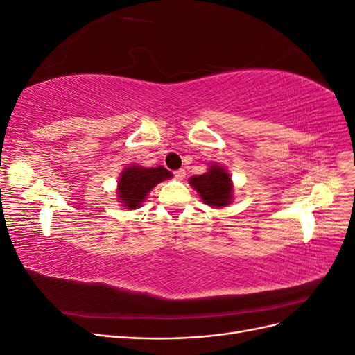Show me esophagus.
Listing matches in <instances>:
<instances>
[{"label":"esophagus","instance_id":"34e87169","mask_svg":"<svg viewBox=\"0 0 355 355\" xmlns=\"http://www.w3.org/2000/svg\"><path fill=\"white\" fill-rule=\"evenodd\" d=\"M175 176H176V179H179V180H184V179H185V176H187V171H185V168H179V170H176V171H175Z\"/></svg>","mask_w":355,"mask_h":355}]
</instances>
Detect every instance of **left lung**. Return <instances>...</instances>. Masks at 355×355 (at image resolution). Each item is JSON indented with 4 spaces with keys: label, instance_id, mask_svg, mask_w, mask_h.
I'll use <instances>...</instances> for the list:
<instances>
[{
    "label": "left lung",
    "instance_id": "left-lung-1",
    "mask_svg": "<svg viewBox=\"0 0 355 355\" xmlns=\"http://www.w3.org/2000/svg\"><path fill=\"white\" fill-rule=\"evenodd\" d=\"M201 200L211 207H225L232 200V182L228 171L219 164L209 166V171L189 179Z\"/></svg>",
    "mask_w": 355,
    "mask_h": 355
}]
</instances>
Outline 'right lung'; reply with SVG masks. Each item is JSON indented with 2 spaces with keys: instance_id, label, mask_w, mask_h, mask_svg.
<instances>
[{
  "instance_id": "right-lung-1",
  "label": "right lung",
  "mask_w": 355,
  "mask_h": 355,
  "mask_svg": "<svg viewBox=\"0 0 355 355\" xmlns=\"http://www.w3.org/2000/svg\"><path fill=\"white\" fill-rule=\"evenodd\" d=\"M171 175L167 168L163 166L158 167H141V166H130L125 167L121 171L120 180H118L116 194L120 200V206L127 209H137L145 201L157 184L166 179H170Z\"/></svg>"
}]
</instances>
